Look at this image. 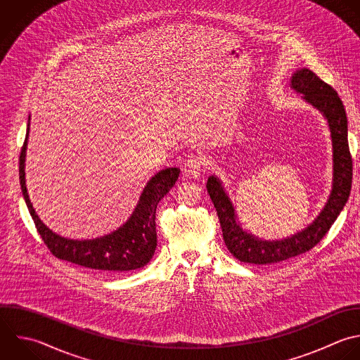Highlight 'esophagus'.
<instances>
[{
  "label": "esophagus",
  "instance_id": "34e87169",
  "mask_svg": "<svg viewBox=\"0 0 360 360\" xmlns=\"http://www.w3.org/2000/svg\"><path fill=\"white\" fill-rule=\"evenodd\" d=\"M202 169H204V162H202L200 158H197V156H190V158L186 160L184 166H183L184 174H186L187 177H190V179L198 177V176L201 174Z\"/></svg>",
  "mask_w": 360,
  "mask_h": 360
}]
</instances>
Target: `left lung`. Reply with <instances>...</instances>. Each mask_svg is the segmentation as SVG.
<instances>
[{"label": "left lung", "mask_w": 360, "mask_h": 360, "mask_svg": "<svg viewBox=\"0 0 360 360\" xmlns=\"http://www.w3.org/2000/svg\"><path fill=\"white\" fill-rule=\"evenodd\" d=\"M290 86L302 94L308 104L321 111L328 121L333 152L332 191L319 215L305 229L281 240H263L240 228L233 205L219 179L210 176L207 191L217 210L225 245L243 263L273 264L308 252L326 235L350 194L352 156L347 143V118L338 93L309 69L297 70L291 76Z\"/></svg>", "instance_id": "8db88e82"}]
</instances>
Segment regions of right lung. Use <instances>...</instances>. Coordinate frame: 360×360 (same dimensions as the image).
<instances>
[{"label":"right lung","mask_w":360,"mask_h":360,"mask_svg":"<svg viewBox=\"0 0 360 360\" xmlns=\"http://www.w3.org/2000/svg\"><path fill=\"white\" fill-rule=\"evenodd\" d=\"M28 135L30 124L20 156V183L35 226L52 255L58 259L93 270H101L104 273H124L148 264L158 245L155 222L156 207L177 181L180 169L167 167L156 173L145 186L131 218L117 231L96 239H68L52 232L39 219L30 200L25 184V152Z\"/></svg>","instance_id":"obj_1"}]
</instances>
